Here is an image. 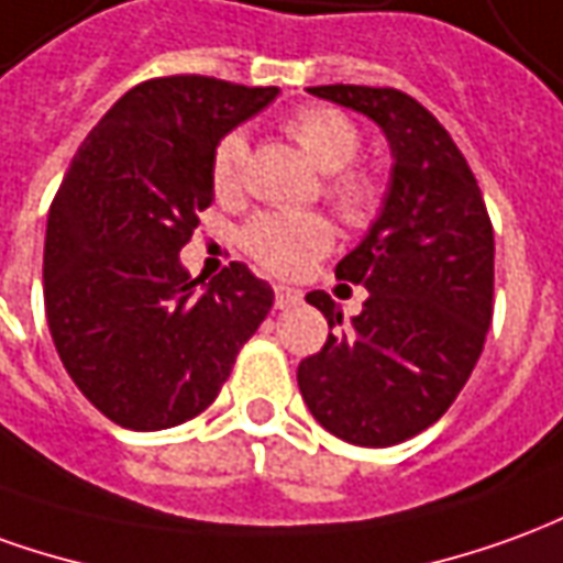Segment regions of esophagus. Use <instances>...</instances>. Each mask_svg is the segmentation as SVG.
Masks as SVG:
<instances>
[{
  "label": "esophagus",
  "mask_w": 563,
  "mask_h": 563,
  "mask_svg": "<svg viewBox=\"0 0 563 563\" xmlns=\"http://www.w3.org/2000/svg\"><path fill=\"white\" fill-rule=\"evenodd\" d=\"M301 301V292L298 289H289V286H274V305L280 310L295 308Z\"/></svg>",
  "instance_id": "34e87169"
}]
</instances>
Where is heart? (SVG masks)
Returning a JSON list of instances; mask_svg holds the SVG:
<instances>
[{
  "label": "heart",
  "mask_w": 563,
  "mask_h": 563,
  "mask_svg": "<svg viewBox=\"0 0 563 563\" xmlns=\"http://www.w3.org/2000/svg\"><path fill=\"white\" fill-rule=\"evenodd\" d=\"M286 131L295 143L308 152V158L329 173L325 198L335 203V210L350 225H365L375 216L380 203V186L368 170L350 167L363 133L344 112L329 106H310L295 112L286 121ZM243 164H246V140L243 133H228L213 148L210 158V183L219 198H234L241 191ZM241 243L255 262L277 277H298L332 250L335 231L313 213H262L243 228Z\"/></svg>",
  "instance_id": "b5f03b06"
}]
</instances>
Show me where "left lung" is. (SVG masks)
<instances>
[{
    "label": "left lung",
    "instance_id": "8db88e82",
    "mask_svg": "<svg viewBox=\"0 0 563 563\" xmlns=\"http://www.w3.org/2000/svg\"><path fill=\"white\" fill-rule=\"evenodd\" d=\"M308 93L372 118L393 152L384 207L338 280L368 289L363 313L298 365L320 427L350 445L387 448L445 415L473 375L494 313V228L451 133L396 88L322 85ZM308 305L341 325L322 289Z\"/></svg>",
    "mask_w": 563,
    "mask_h": 563
}]
</instances>
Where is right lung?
Here are the masks:
<instances>
[{"label":"right lung","mask_w":563,"mask_h":563,"mask_svg":"<svg viewBox=\"0 0 563 563\" xmlns=\"http://www.w3.org/2000/svg\"><path fill=\"white\" fill-rule=\"evenodd\" d=\"M280 88L148 78L78 145L51 203L45 313L63 368L128 430L198 418L268 317L274 289L243 262L203 283L183 268L213 203L216 143Z\"/></svg>","instance_id":"obj_1"}]
</instances>
